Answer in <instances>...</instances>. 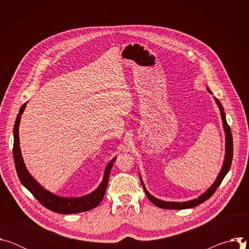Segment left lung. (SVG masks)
I'll use <instances>...</instances> for the list:
<instances>
[{
	"instance_id": "8db88e82",
	"label": "left lung",
	"mask_w": 249,
	"mask_h": 249,
	"mask_svg": "<svg viewBox=\"0 0 249 249\" xmlns=\"http://www.w3.org/2000/svg\"><path fill=\"white\" fill-rule=\"evenodd\" d=\"M207 90L213 94V92L211 91V89L207 87ZM216 103L219 106V109L221 112V118L223 121V127H224V131H225V135H226V153H225V159H224V162L222 165V168L217 176V178L215 180V182L213 183L203 194H201L198 198L189 200V201H184V202H170V201H163L160 199H158L156 197H154L153 195H151L149 193V191L146 189L143 179L140 175V179H141V183L142 186L144 188V191L147 195V197L149 198V200L155 204L157 207L161 208V209H170V210H182V209H189V208H193L196 207L198 205H200L201 203L205 202L206 200H208L214 192L217 190V188L219 187V185L221 184V182L223 181V179L225 178V176L227 175V173L229 172L230 168H231V160H232V154H233V147H232V135L231 132V128L227 123V119H226V113L224 111V107L222 103L220 102V100L216 97H214Z\"/></svg>"
}]
</instances>
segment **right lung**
Returning <instances> with one entry per match:
<instances>
[{"mask_svg":"<svg viewBox=\"0 0 249 249\" xmlns=\"http://www.w3.org/2000/svg\"><path fill=\"white\" fill-rule=\"evenodd\" d=\"M27 102H25L19 109V112L17 116L16 123L14 126V160L16 164V169L18 175V178L21 184L36 198L45 208L53 211L59 214H76L85 211L91 210L99 205L104 196L106 187L108 184L109 174L113 165V162L116 160L114 157L105 166L103 178L98 185V187L90 192L89 194L81 196V197H62L53 194L52 192L45 189L41 186L34 177L27 170L25 163L23 161V158L21 155L20 147H19V137H18V127L20 123L21 115L25 109Z\"/></svg>","mask_w":249,"mask_h":249,"instance_id":"right-lung-1","label":"right lung"}]
</instances>
